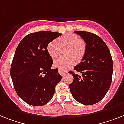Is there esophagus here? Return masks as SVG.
Instances as JSON below:
<instances>
[{"label": "esophagus", "instance_id": "1", "mask_svg": "<svg viewBox=\"0 0 124 124\" xmlns=\"http://www.w3.org/2000/svg\"><path fill=\"white\" fill-rule=\"evenodd\" d=\"M58 71H59L60 74H61L63 77H64V75H65L66 71H64V70H62V69H59L58 70Z\"/></svg>", "mask_w": 124, "mask_h": 124}]
</instances>
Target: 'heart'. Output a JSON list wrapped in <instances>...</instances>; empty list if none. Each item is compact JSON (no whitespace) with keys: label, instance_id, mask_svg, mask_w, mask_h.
<instances>
[{"label":"heart","instance_id":"obj_1","mask_svg":"<svg viewBox=\"0 0 124 124\" xmlns=\"http://www.w3.org/2000/svg\"><path fill=\"white\" fill-rule=\"evenodd\" d=\"M61 48L64 49L66 56L56 59L54 66L60 69L66 70L75 64V60L80 62L82 60L86 52V44L78 35L73 33H66L58 40L50 42L47 46V51L51 58L54 59L60 54Z\"/></svg>","mask_w":124,"mask_h":124}]
</instances>
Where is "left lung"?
I'll list each match as a JSON object with an SVG mask.
<instances>
[{
    "label": "left lung",
    "instance_id": "left-lung-1",
    "mask_svg": "<svg viewBox=\"0 0 124 124\" xmlns=\"http://www.w3.org/2000/svg\"><path fill=\"white\" fill-rule=\"evenodd\" d=\"M75 32L86 44V52L81 62L74 67L82 76L69 71L73 77L70 89L78 103L94 105L105 97L111 85L113 60L108 46L101 38L89 31Z\"/></svg>",
    "mask_w": 124,
    "mask_h": 124
}]
</instances>
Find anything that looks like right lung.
I'll list each match as a JSON object with an SVG mask.
<instances>
[{"instance_id":"right-lung-1","label":"right lung","mask_w":124,"mask_h":124,"mask_svg":"<svg viewBox=\"0 0 124 124\" xmlns=\"http://www.w3.org/2000/svg\"><path fill=\"white\" fill-rule=\"evenodd\" d=\"M61 35L50 31L30 33L16 48L10 74L17 94L29 105L49 103L62 78L58 68L51 69L53 61L47 51L48 44Z\"/></svg>"}]
</instances>
